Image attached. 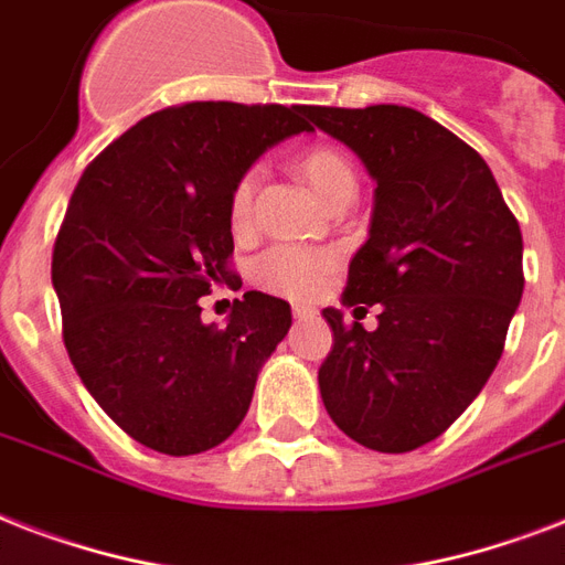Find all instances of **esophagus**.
<instances>
[{
  "label": "esophagus",
  "mask_w": 565,
  "mask_h": 565,
  "mask_svg": "<svg viewBox=\"0 0 565 565\" xmlns=\"http://www.w3.org/2000/svg\"><path fill=\"white\" fill-rule=\"evenodd\" d=\"M313 313H317V310L310 308V305H305V301H296V305H292V317L296 319H310Z\"/></svg>",
  "instance_id": "obj_1"
}]
</instances>
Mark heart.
Segmentation results:
<instances>
[{
	"instance_id": "heart-1",
	"label": "heart",
	"mask_w": 565,
	"mask_h": 565,
	"mask_svg": "<svg viewBox=\"0 0 565 565\" xmlns=\"http://www.w3.org/2000/svg\"><path fill=\"white\" fill-rule=\"evenodd\" d=\"M301 175L308 179L313 193L326 204H331L345 190H358V175H354L352 161L334 146H313L301 154ZM257 170H246L234 181L228 193V225L234 234H246L252 225V204H255ZM334 266V255L317 252L305 246H273L264 255L252 260V281L278 296L290 299H305L317 290L326 273Z\"/></svg>"
}]
</instances>
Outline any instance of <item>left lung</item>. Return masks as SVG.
Returning a JSON list of instances; mask_svg holds the SVG:
<instances>
[{
  "label": "left lung",
  "instance_id": "8db88e82",
  "mask_svg": "<svg viewBox=\"0 0 565 565\" xmlns=\"http://www.w3.org/2000/svg\"><path fill=\"white\" fill-rule=\"evenodd\" d=\"M305 114L377 184L343 290L354 319L377 305V328L322 310L334 334L322 402L354 443L413 451L475 402L504 352L525 287L522 231L487 161L437 119L404 105Z\"/></svg>",
  "mask_w": 565,
  "mask_h": 565
}]
</instances>
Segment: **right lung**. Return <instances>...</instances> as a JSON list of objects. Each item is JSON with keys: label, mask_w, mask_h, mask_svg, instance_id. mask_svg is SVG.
Segmentation results:
<instances>
[{"label": "right lung", "mask_w": 565, "mask_h": 565, "mask_svg": "<svg viewBox=\"0 0 565 565\" xmlns=\"http://www.w3.org/2000/svg\"><path fill=\"white\" fill-rule=\"evenodd\" d=\"M305 105L184 102L105 146L75 184L52 248L64 345L99 407L161 455L220 446L246 416L290 305L248 290L225 328L202 322L213 284L237 287L228 193Z\"/></svg>", "instance_id": "obj_1"}]
</instances>
